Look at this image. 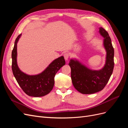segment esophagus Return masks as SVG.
I'll return each mask as SVG.
<instances>
[{"label": "esophagus", "instance_id": "esophagus-1", "mask_svg": "<svg viewBox=\"0 0 128 128\" xmlns=\"http://www.w3.org/2000/svg\"><path fill=\"white\" fill-rule=\"evenodd\" d=\"M64 59L66 61L68 60V58H69V53H65L64 54Z\"/></svg>", "mask_w": 128, "mask_h": 128}]
</instances>
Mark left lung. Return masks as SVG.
<instances>
[{"label":"left lung","instance_id":"1","mask_svg":"<svg viewBox=\"0 0 128 128\" xmlns=\"http://www.w3.org/2000/svg\"><path fill=\"white\" fill-rule=\"evenodd\" d=\"M99 32L103 38V46L106 52L104 67L93 70L75 58L68 64L71 68V77L74 86L82 94H92L102 91L108 83L114 69V50L108 32L100 27Z\"/></svg>","mask_w":128,"mask_h":128}]
</instances>
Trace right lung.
<instances>
[{"mask_svg": "<svg viewBox=\"0 0 128 128\" xmlns=\"http://www.w3.org/2000/svg\"><path fill=\"white\" fill-rule=\"evenodd\" d=\"M19 34L15 40L12 52L13 75L18 85L26 94L31 96L40 97L48 94L54 85V76L59 69L66 64L63 56L54 60L42 72L28 75L19 68L17 63V44L21 37Z\"/></svg>", "mask_w": 128, "mask_h": 128, "instance_id": "1", "label": "right lung"}]
</instances>
